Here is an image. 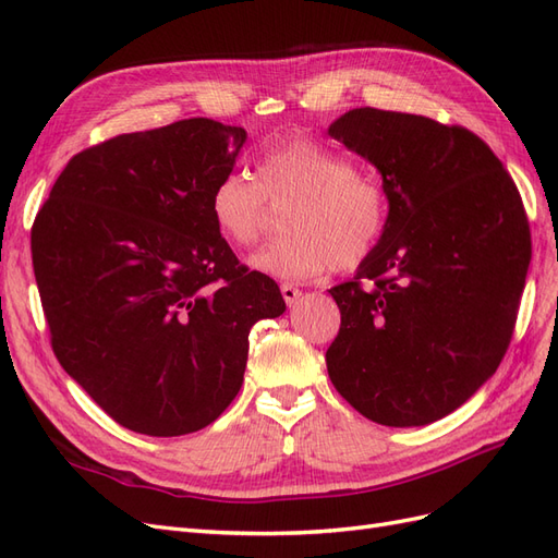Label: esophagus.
<instances>
[{
  "label": "esophagus",
  "mask_w": 558,
  "mask_h": 558,
  "mask_svg": "<svg viewBox=\"0 0 558 558\" xmlns=\"http://www.w3.org/2000/svg\"><path fill=\"white\" fill-rule=\"evenodd\" d=\"M281 295H283V300H286V305H295L298 302V298L302 295V291L298 289V286H293V283H281Z\"/></svg>",
  "instance_id": "34e87169"
}]
</instances>
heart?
Segmentation results:
<instances>
[{"label": "heart", "instance_id": "1", "mask_svg": "<svg viewBox=\"0 0 558 558\" xmlns=\"http://www.w3.org/2000/svg\"><path fill=\"white\" fill-rule=\"evenodd\" d=\"M267 202L289 205L281 214L286 234L253 253L248 265L283 281H305L330 267L342 272L361 267L391 218V197L377 177L359 172L351 158L312 140L269 146L258 156L253 179L223 174L207 207L216 232L246 248L260 238Z\"/></svg>", "mask_w": 558, "mask_h": 558}]
</instances>
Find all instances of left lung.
<instances>
[{"mask_svg":"<svg viewBox=\"0 0 558 558\" xmlns=\"http://www.w3.org/2000/svg\"><path fill=\"white\" fill-rule=\"evenodd\" d=\"M330 137L373 162L391 197L377 251L330 289L342 314L332 386L381 426H426L496 373L531 263L512 177L475 132L426 116L351 109Z\"/></svg>","mask_w":558,"mask_h":558,"instance_id":"1","label":"left lung"}]
</instances>
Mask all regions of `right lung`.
Returning a JSON list of instances; mask_svg holds the SVG:
<instances>
[{
    "instance_id": "obj_1",
    "label": "right lung",
    "mask_w": 558,
    "mask_h": 558,
    "mask_svg": "<svg viewBox=\"0 0 558 558\" xmlns=\"http://www.w3.org/2000/svg\"><path fill=\"white\" fill-rule=\"evenodd\" d=\"M246 130L185 118L76 154L32 226V265L64 373L116 424L209 426L240 393L248 332L283 314L209 216Z\"/></svg>"
}]
</instances>
